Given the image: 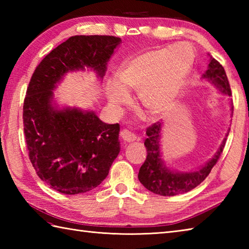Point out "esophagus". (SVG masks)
<instances>
[{
    "mask_svg": "<svg viewBox=\"0 0 249 249\" xmlns=\"http://www.w3.org/2000/svg\"><path fill=\"white\" fill-rule=\"evenodd\" d=\"M121 138H122V140H123L124 142H133V141L136 140L137 137H136L135 134L131 133V131L124 129L121 133Z\"/></svg>",
    "mask_w": 249,
    "mask_h": 249,
    "instance_id": "esophagus-1",
    "label": "esophagus"
}]
</instances>
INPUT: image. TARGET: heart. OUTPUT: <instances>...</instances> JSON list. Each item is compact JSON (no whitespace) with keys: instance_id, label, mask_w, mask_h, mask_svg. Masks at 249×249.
<instances>
[{"instance_id":"obj_1","label":"heart","mask_w":249,"mask_h":249,"mask_svg":"<svg viewBox=\"0 0 249 249\" xmlns=\"http://www.w3.org/2000/svg\"><path fill=\"white\" fill-rule=\"evenodd\" d=\"M194 50L177 44L141 52L121 65L118 82L108 86L111 107L118 110L128 100L127 91L139 89V99L146 109L160 113L171 107L192 71Z\"/></svg>"}]
</instances>
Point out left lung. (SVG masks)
I'll list each match as a JSON object with an SVG mask.
<instances>
[{"label":"left lung","mask_w":249,"mask_h":249,"mask_svg":"<svg viewBox=\"0 0 249 249\" xmlns=\"http://www.w3.org/2000/svg\"><path fill=\"white\" fill-rule=\"evenodd\" d=\"M202 79L210 82L221 94L231 96V89L224 67L211 55L208 70L202 75ZM230 106L232 113H233V105L231 104ZM161 128L162 123L157 122L146 129L147 137L144 141V145L146 147L147 155L145 161L139 170V181L147 190L156 195L177 196L187 193L197 187L201 182H203L212 170V168L216 165L220 154L223 153L229 130L218 151L211 160L193 171L185 172L173 170V169L167 167L163 161L160 151Z\"/></svg>","instance_id":"obj_1"}]
</instances>
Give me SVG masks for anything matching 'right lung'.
Instances as JSON below:
<instances>
[{"instance_id":"right-lung-1","label":"right lung","mask_w":249,"mask_h":249,"mask_svg":"<svg viewBox=\"0 0 249 249\" xmlns=\"http://www.w3.org/2000/svg\"><path fill=\"white\" fill-rule=\"evenodd\" d=\"M122 39L106 35L71 36L36 67L23 104V129L37 176L56 192L77 195L97 187L120 153V125L94 111L59 108L53 89L67 72L95 71L102 80Z\"/></svg>"}]
</instances>
